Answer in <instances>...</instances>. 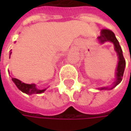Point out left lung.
<instances>
[{
	"label": "left lung",
	"instance_id": "left-lung-1",
	"mask_svg": "<svg viewBox=\"0 0 131 131\" xmlns=\"http://www.w3.org/2000/svg\"><path fill=\"white\" fill-rule=\"evenodd\" d=\"M97 40L100 44H103L105 42H111L114 44V50L117 54L118 56V64L116 67L115 73V81L113 82V83L110 86L107 87H102L98 88L100 91L102 90H112L116 86L118 85L123 79L124 76V72L125 70V67H126V61L124 59V55H123V52L121 50V48L118 40L116 39L115 34L109 29H102L100 32V36L97 37Z\"/></svg>",
	"mask_w": 131,
	"mask_h": 131
}]
</instances>
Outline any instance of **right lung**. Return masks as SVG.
<instances>
[{
	"mask_svg": "<svg viewBox=\"0 0 131 131\" xmlns=\"http://www.w3.org/2000/svg\"><path fill=\"white\" fill-rule=\"evenodd\" d=\"M11 50L10 51V55L12 54V52ZM13 81L14 82V83L15 84L16 86L18 88L19 90H20L21 92H23L24 93H26L27 95H33V94H40L44 93L47 88H44L43 90H40L37 88V86L34 83H32V84H27V83H23L22 81H21L20 80L17 79H15V78H13L12 79Z\"/></svg>",
	"mask_w": 131,
	"mask_h": 131,
	"instance_id": "1",
	"label": "right lung"
}]
</instances>
